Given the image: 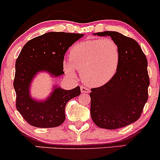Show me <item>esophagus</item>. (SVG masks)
Instances as JSON below:
<instances>
[{"instance_id":"34e87169","label":"esophagus","mask_w":160,"mask_h":160,"mask_svg":"<svg viewBox=\"0 0 160 160\" xmlns=\"http://www.w3.org/2000/svg\"><path fill=\"white\" fill-rule=\"evenodd\" d=\"M80 91H81L82 93H88V92H89V89L84 87H80Z\"/></svg>"}]
</instances>
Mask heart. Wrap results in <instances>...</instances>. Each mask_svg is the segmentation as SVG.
Here are the masks:
<instances>
[{
  "label": "heart",
  "mask_w": 160,
  "mask_h": 160,
  "mask_svg": "<svg viewBox=\"0 0 160 160\" xmlns=\"http://www.w3.org/2000/svg\"><path fill=\"white\" fill-rule=\"evenodd\" d=\"M120 60L118 44L112 38L87 40L75 44L70 58L63 61L67 74L76 77L80 71L84 83L99 87L108 83L116 73Z\"/></svg>",
  "instance_id": "b5f03b06"
}]
</instances>
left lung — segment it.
Instances as JSON below:
<instances>
[{
    "label": "left lung",
    "instance_id": "obj_1",
    "mask_svg": "<svg viewBox=\"0 0 160 160\" xmlns=\"http://www.w3.org/2000/svg\"><path fill=\"white\" fill-rule=\"evenodd\" d=\"M93 35L110 36L118 45L120 60L116 73L108 83L91 89V118L101 128H121L139 118L148 99L147 58L134 39L118 32Z\"/></svg>",
    "mask_w": 160,
    "mask_h": 160
}]
</instances>
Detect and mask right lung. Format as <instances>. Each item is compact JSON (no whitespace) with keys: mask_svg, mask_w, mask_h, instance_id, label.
Segmentation results:
<instances>
[{"mask_svg":"<svg viewBox=\"0 0 160 160\" xmlns=\"http://www.w3.org/2000/svg\"><path fill=\"white\" fill-rule=\"evenodd\" d=\"M80 33L49 32L27 42L16 61L13 81L16 106L22 118L36 128H54L65 120L67 102L80 94V87L62 89L54 83L44 99L31 96V86L38 73L46 72L52 78L64 73L63 61L68 49L83 36Z\"/></svg>","mask_w":160,"mask_h":160,"instance_id":"right-lung-1","label":"right lung"}]
</instances>
